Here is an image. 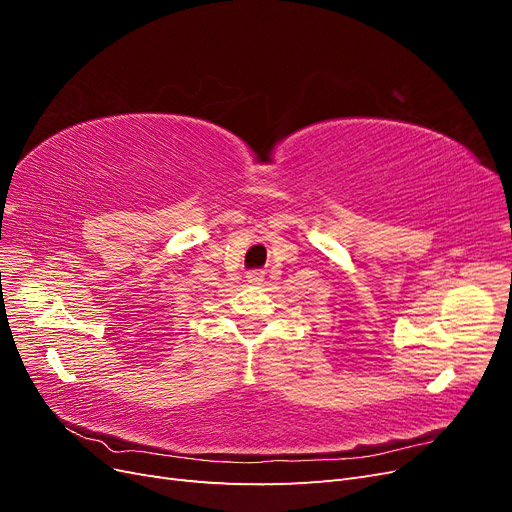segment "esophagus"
Returning a JSON list of instances; mask_svg holds the SVG:
<instances>
[{"instance_id":"34e87169","label":"esophagus","mask_w":512,"mask_h":512,"mask_svg":"<svg viewBox=\"0 0 512 512\" xmlns=\"http://www.w3.org/2000/svg\"><path fill=\"white\" fill-rule=\"evenodd\" d=\"M247 284H260L262 280H265V275H262V271H247Z\"/></svg>"}]
</instances>
